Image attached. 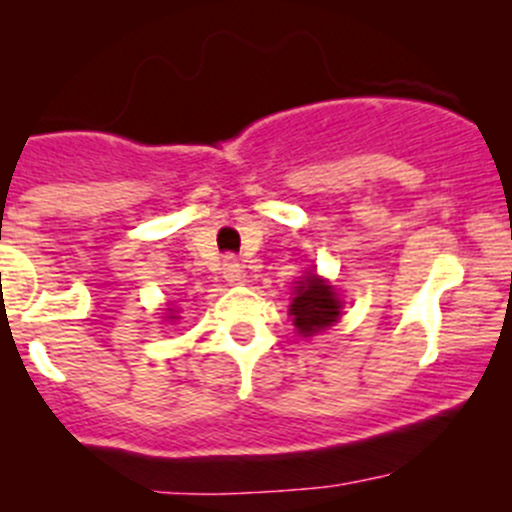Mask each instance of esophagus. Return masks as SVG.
Wrapping results in <instances>:
<instances>
[{
    "instance_id": "34e87169",
    "label": "esophagus",
    "mask_w": 512,
    "mask_h": 512,
    "mask_svg": "<svg viewBox=\"0 0 512 512\" xmlns=\"http://www.w3.org/2000/svg\"><path fill=\"white\" fill-rule=\"evenodd\" d=\"M241 261L236 259V256H233V253H228V256H225L223 259V276H225V281H238L241 279Z\"/></svg>"
}]
</instances>
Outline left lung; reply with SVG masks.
<instances>
[{
  "label": "left lung",
  "instance_id": "left-lung-1",
  "mask_svg": "<svg viewBox=\"0 0 512 512\" xmlns=\"http://www.w3.org/2000/svg\"><path fill=\"white\" fill-rule=\"evenodd\" d=\"M340 307L342 304L335 289L312 274L297 287V297L292 299L289 314L294 317V327L299 330V335L309 337L330 327L340 317Z\"/></svg>",
  "mask_w": 512,
  "mask_h": 512
}]
</instances>
